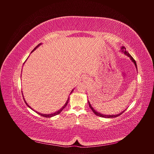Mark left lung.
Listing matches in <instances>:
<instances>
[{
	"label": "left lung",
	"instance_id": "1",
	"mask_svg": "<svg viewBox=\"0 0 154 154\" xmlns=\"http://www.w3.org/2000/svg\"><path fill=\"white\" fill-rule=\"evenodd\" d=\"M121 50H122V51L123 53H125V54H126L127 56H128V57L130 58V60H132V61L134 62V63L135 64V66H136V69H137V64H136V61H135V60L132 57V56L130 55L129 53H128V52H127V51H126V48H125V47H122V49H121ZM88 105H89V106H90V108L91 109V110H92V112H93L94 113V114H96V116H100V117H102V118H116V117H118V116H120L121 114H122L123 112L125 111H123L122 112H121L120 114H116V115H105V114H101V113H99V112H97V111H96L94 109H93V107H92V106H91V103H90V102L88 101Z\"/></svg>",
	"mask_w": 154,
	"mask_h": 154
}]
</instances>
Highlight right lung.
I'll list each match as a JSON object with an SVG mask.
<instances>
[{"label":"right lung","mask_w":154,"mask_h":154,"mask_svg":"<svg viewBox=\"0 0 154 154\" xmlns=\"http://www.w3.org/2000/svg\"><path fill=\"white\" fill-rule=\"evenodd\" d=\"M42 44H39L38 45H37L36 46V47L33 49V50H32V51H34L37 48H38V46H40V45H41ZM73 91V90H72V91H71V93H72V92ZM23 95V94H22ZM23 98H24V97H23ZM69 97H68V99H67V101H66V104H65L64 105V106L62 107V108L61 109H60V110H58L57 112H54V113H52V114H41V113H39V112H36L37 113V114H40V116H43V117H45V118H51V117H53V116H56V115H58V114H59L60 112H61L63 110V109L65 108V107H66V106H67V103H68V101H69ZM24 101H25V103H26V104L27 105V106H28L29 107V108L30 109H31V107L29 106V105H27V103H26V100H24Z\"/></svg>","instance_id":"obj_1"}]
</instances>
